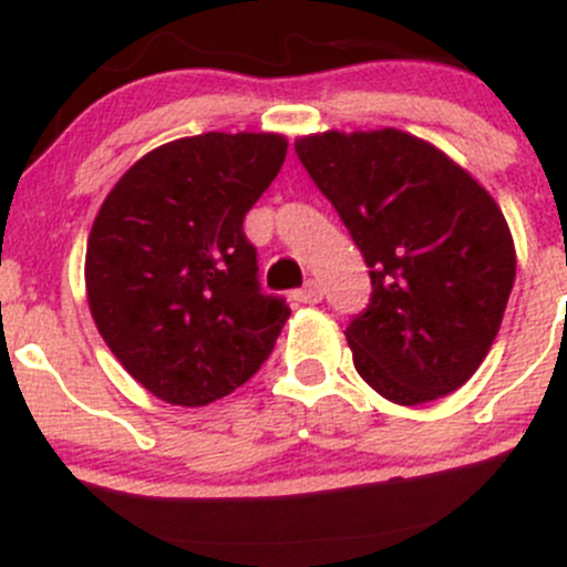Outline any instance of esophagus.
<instances>
[{
    "label": "esophagus",
    "instance_id": "esophagus-1",
    "mask_svg": "<svg viewBox=\"0 0 567 567\" xmlns=\"http://www.w3.org/2000/svg\"><path fill=\"white\" fill-rule=\"evenodd\" d=\"M291 300L302 302V306H317V302L322 300V286H319L317 281H308L302 289L291 291Z\"/></svg>",
    "mask_w": 567,
    "mask_h": 567
}]
</instances>
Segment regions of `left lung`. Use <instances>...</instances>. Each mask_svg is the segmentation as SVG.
I'll list each match as a JSON object with an SVG mask.
<instances>
[{"mask_svg": "<svg viewBox=\"0 0 567 567\" xmlns=\"http://www.w3.org/2000/svg\"><path fill=\"white\" fill-rule=\"evenodd\" d=\"M295 150L371 267L369 308L347 327L354 369L401 406L458 390L492 349L516 278L497 202L395 127L313 133Z\"/></svg>", "mask_w": 567, "mask_h": 567, "instance_id": "1", "label": "left lung"}]
</instances>
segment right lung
Returning a JSON list of instances; mask_svg holds the SVG:
<instances>
[{"label": "right lung", "instance_id": "add662e5", "mask_svg": "<svg viewBox=\"0 0 567 567\" xmlns=\"http://www.w3.org/2000/svg\"><path fill=\"white\" fill-rule=\"evenodd\" d=\"M278 133H202L133 163L97 209L86 300L103 341L142 388L207 406L248 382L289 319L259 289L245 213L286 157Z\"/></svg>", "mask_w": 567, "mask_h": 567}]
</instances>
